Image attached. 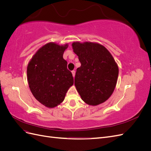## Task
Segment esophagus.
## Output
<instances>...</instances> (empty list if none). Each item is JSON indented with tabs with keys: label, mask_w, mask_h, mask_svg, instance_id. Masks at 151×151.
I'll use <instances>...</instances> for the list:
<instances>
[{
	"label": "esophagus",
	"mask_w": 151,
	"mask_h": 151,
	"mask_svg": "<svg viewBox=\"0 0 151 151\" xmlns=\"http://www.w3.org/2000/svg\"><path fill=\"white\" fill-rule=\"evenodd\" d=\"M72 74L73 77H74V76H75V74H76V72H75V70H72Z\"/></svg>",
	"instance_id": "esophagus-1"
}]
</instances>
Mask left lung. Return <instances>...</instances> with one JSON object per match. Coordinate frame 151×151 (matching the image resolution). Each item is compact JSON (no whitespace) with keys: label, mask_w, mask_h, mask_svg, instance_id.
Returning a JSON list of instances; mask_svg holds the SVG:
<instances>
[{"label":"left lung","mask_w":151,"mask_h":151,"mask_svg":"<svg viewBox=\"0 0 151 151\" xmlns=\"http://www.w3.org/2000/svg\"><path fill=\"white\" fill-rule=\"evenodd\" d=\"M72 45L81 64L77 68L74 84L82 99L93 106L106 101L115 88L118 76L111 53L98 43L74 42Z\"/></svg>","instance_id":"1"}]
</instances>
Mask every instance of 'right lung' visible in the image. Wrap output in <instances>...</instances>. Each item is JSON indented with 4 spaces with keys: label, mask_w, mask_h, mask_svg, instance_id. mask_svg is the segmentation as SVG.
<instances>
[{
    "label": "right lung",
    "mask_w": 151,
    "mask_h": 151,
    "mask_svg": "<svg viewBox=\"0 0 151 151\" xmlns=\"http://www.w3.org/2000/svg\"><path fill=\"white\" fill-rule=\"evenodd\" d=\"M68 45L49 43L38 50L27 68L30 90L35 98L45 106L53 108L64 99L74 84L67 62L63 58Z\"/></svg>",
    "instance_id": "1"
}]
</instances>
